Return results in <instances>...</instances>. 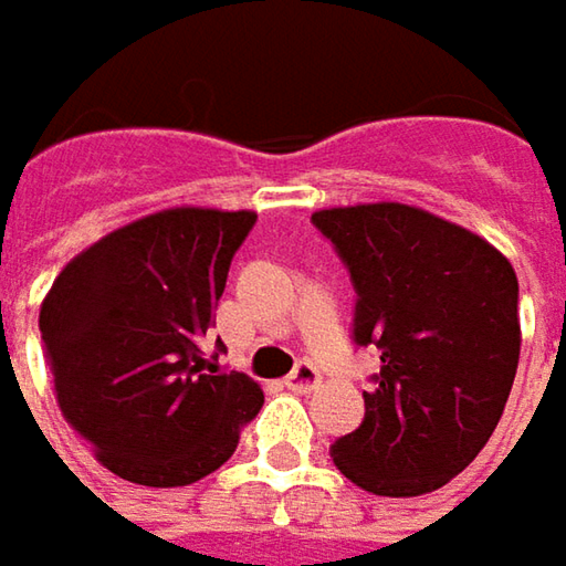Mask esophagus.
I'll return each mask as SVG.
<instances>
[{"instance_id":"obj_1","label":"esophagus","mask_w":566,"mask_h":566,"mask_svg":"<svg viewBox=\"0 0 566 566\" xmlns=\"http://www.w3.org/2000/svg\"><path fill=\"white\" fill-rule=\"evenodd\" d=\"M317 384H321V371L312 361H298L293 368V375L286 378V387H293V390H315Z\"/></svg>"}]
</instances>
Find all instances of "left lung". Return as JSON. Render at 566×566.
Here are the masks:
<instances>
[{"label": "left lung", "instance_id": "left-lung-1", "mask_svg": "<svg viewBox=\"0 0 566 566\" xmlns=\"http://www.w3.org/2000/svg\"><path fill=\"white\" fill-rule=\"evenodd\" d=\"M356 286L353 339L380 371L365 419L331 447L359 489L416 497L479 457L520 361V286L482 235L422 207L356 205L312 213Z\"/></svg>", "mask_w": 566, "mask_h": 566}]
</instances>
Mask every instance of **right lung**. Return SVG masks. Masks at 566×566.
Returning <instances> with one entry per match:
<instances>
[{
	"label": "right lung",
	"mask_w": 566,
	"mask_h": 566,
	"mask_svg": "<svg viewBox=\"0 0 566 566\" xmlns=\"http://www.w3.org/2000/svg\"><path fill=\"white\" fill-rule=\"evenodd\" d=\"M258 213L169 207L72 258L40 305L65 422L125 482L176 489L232 457L264 402L205 337ZM223 353V343H217Z\"/></svg>",
	"instance_id": "obj_1"
}]
</instances>
